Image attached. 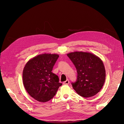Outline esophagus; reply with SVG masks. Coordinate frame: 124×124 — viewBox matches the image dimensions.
<instances>
[{
	"mask_svg": "<svg viewBox=\"0 0 124 124\" xmlns=\"http://www.w3.org/2000/svg\"><path fill=\"white\" fill-rule=\"evenodd\" d=\"M63 84H64V85H67V84H68L69 83V81L68 79H67L65 81L63 82Z\"/></svg>",
	"mask_w": 124,
	"mask_h": 124,
	"instance_id": "1",
	"label": "esophagus"
}]
</instances>
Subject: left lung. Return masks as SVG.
<instances>
[{
    "mask_svg": "<svg viewBox=\"0 0 124 124\" xmlns=\"http://www.w3.org/2000/svg\"><path fill=\"white\" fill-rule=\"evenodd\" d=\"M77 70V79L71 83L78 94L84 97L95 95L102 88L106 70L101 59L87 52H74L67 54Z\"/></svg>",
    "mask_w": 124,
    "mask_h": 124,
    "instance_id": "obj_1",
    "label": "left lung"
}]
</instances>
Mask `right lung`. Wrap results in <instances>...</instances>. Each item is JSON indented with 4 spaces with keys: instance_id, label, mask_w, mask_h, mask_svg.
Returning a JSON list of instances; mask_svg holds the SVG:
<instances>
[{
    "instance_id": "right-lung-1",
    "label": "right lung",
    "mask_w": 124,
    "mask_h": 124,
    "mask_svg": "<svg viewBox=\"0 0 124 124\" xmlns=\"http://www.w3.org/2000/svg\"><path fill=\"white\" fill-rule=\"evenodd\" d=\"M59 57L58 54H43L30 60L23 68V80L28 93L40 102H47L55 95L62 83L52 72Z\"/></svg>"
}]
</instances>
